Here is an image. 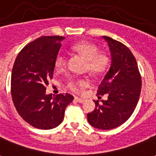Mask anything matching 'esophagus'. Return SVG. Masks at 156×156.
Listing matches in <instances>:
<instances>
[{"mask_svg":"<svg viewBox=\"0 0 156 156\" xmlns=\"http://www.w3.org/2000/svg\"><path fill=\"white\" fill-rule=\"evenodd\" d=\"M75 101L76 102H78V103H81V104H83V103H84L86 101L84 99H81V98H78V97H75Z\"/></svg>","mask_w":156,"mask_h":156,"instance_id":"obj_1","label":"esophagus"}]
</instances>
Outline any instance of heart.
I'll return each mask as SVG.
<instances>
[{"instance_id":"1","label":"heart","mask_w":156,"mask_h":156,"mask_svg":"<svg viewBox=\"0 0 156 156\" xmlns=\"http://www.w3.org/2000/svg\"><path fill=\"white\" fill-rule=\"evenodd\" d=\"M73 51L80 54L87 61L88 69L93 73H100L105 69L108 66V59L104 53H99V48L96 45L87 41H81L73 46ZM66 66V57L63 53L56 56L55 60V68L57 72H62ZM88 82L86 79L71 80L68 83V88L73 92H81L83 88L87 87Z\"/></svg>"}]
</instances>
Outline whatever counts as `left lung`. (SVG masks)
Returning a JSON list of instances; mask_svg holds the SVG:
<instances>
[{"instance_id": "1", "label": "left lung", "mask_w": 156, "mask_h": 156, "mask_svg": "<svg viewBox=\"0 0 156 156\" xmlns=\"http://www.w3.org/2000/svg\"><path fill=\"white\" fill-rule=\"evenodd\" d=\"M108 46L111 64L99 85L97 95L107 94L108 100H94L95 110L87 114L88 122L99 129L118 127L133 114L140 96L142 81L138 64L126 45L108 36H102Z\"/></svg>"}]
</instances>
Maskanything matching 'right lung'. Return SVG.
Segmentation results:
<instances>
[{"mask_svg":"<svg viewBox=\"0 0 156 156\" xmlns=\"http://www.w3.org/2000/svg\"><path fill=\"white\" fill-rule=\"evenodd\" d=\"M62 36H42L18 53L11 74V95L21 117L40 129L56 128L63 121L66 107L73 100L69 94H46L53 77L55 60Z\"/></svg>","mask_w":156,"mask_h":156,"instance_id":"right-lung-1","label":"right lung"}]
</instances>
